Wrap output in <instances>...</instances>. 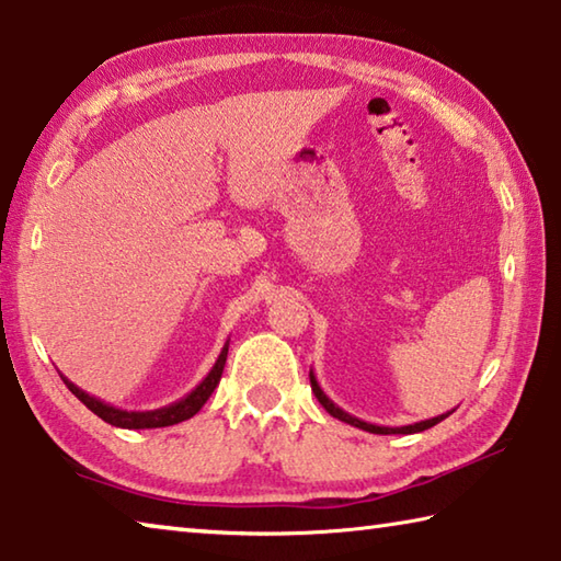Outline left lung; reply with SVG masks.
<instances>
[{"instance_id": "obj_1", "label": "left lung", "mask_w": 561, "mask_h": 561, "mask_svg": "<svg viewBox=\"0 0 561 561\" xmlns=\"http://www.w3.org/2000/svg\"><path fill=\"white\" fill-rule=\"evenodd\" d=\"M310 387H312V394L318 397V401H320L322 407H325V411H328L330 416L345 421V424L357 426V428H362V431H369V434H381V436H389V434H419V431H426V428H431V426H436V424H440V421H444L446 416L454 414V411H446V414L434 416V419H426V421H419V424H409V426H377V424H369V421H362V419H357V416L347 414L345 409H340V407L335 404V401H332V399L325 394V391H322V387L318 385L316 371H312V369H310Z\"/></svg>"}]
</instances>
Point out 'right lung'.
Here are the masks:
<instances>
[{"instance_id": "obj_1", "label": "right lung", "mask_w": 561, "mask_h": 561, "mask_svg": "<svg viewBox=\"0 0 561 561\" xmlns=\"http://www.w3.org/2000/svg\"><path fill=\"white\" fill-rule=\"evenodd\" d=\"M226 355H229V340H226V345L221 347L219 357H216L214 367L209 369V375H206L199 385H196L190 394L182 397L180 401H174V404H167L162 409H150V411H127V409H117L113 404H105L93 394H88L81 387H76L71 379H64V385L71 389V394L78 397L83 401V404L93 411L95 416H101L105 424L117 426V428H162V426H174L180 424V421L192 419L196 411H199L206 399L214 394V389L219 387L221 381V371L226 365Z\"/></svg>"}]
</instances>
